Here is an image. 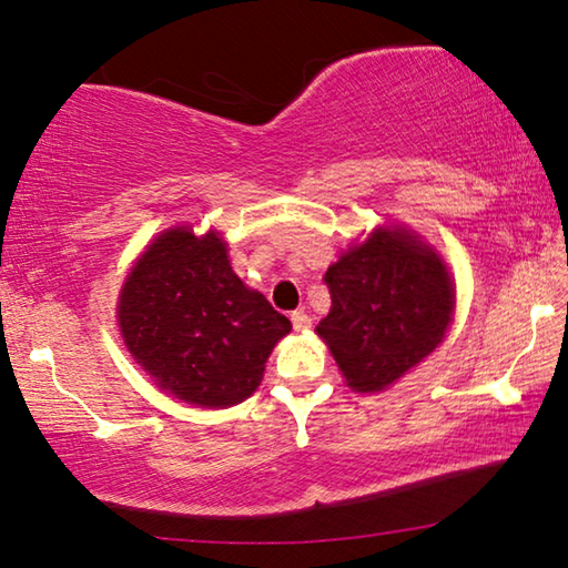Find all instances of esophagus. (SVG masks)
Returning <instances> with one entry per match:
<instances>
[{"label":"esophagus","instance_id":"obj_1","mask_svg":"<svg viewBox=\"0 0 568 568\" xmlns=\"http://www.w3.org/2000/svg\"><path fill=\"white\" fill-rule=\"evenodd\" d=\"M291 321H293V328H295V331L311 328V315H307L305 311H293V313H291Z\"/></svg>","mask_w":568,"mask_h":568}]
</instances>
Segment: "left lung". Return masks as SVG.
Listing matches in <instances>:
<instances>
[{
	"instance_id": "8db88e82",
	"label": "left lung",
	"mask_w": 568,
	"mask_h": 568,
	"mask_svg": "<svg viewBox=\"0 0 568 568\" xmlns=\"http://www.w3.org/2000/svg\"><path fill=\"white\" fill-rule=\"evenodd\" d=\"M323 281L333 305L315 331L358 393L388 388L434 353L454 315L444 261L406 230H373Z\"/></svg>"
}]
</instances>
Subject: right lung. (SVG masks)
Listing matches in <instances>:
<instances>
[{"instance_id":"obj_1","label":"right lung","mask_w":568,"mask_h":568,"mask_svg":"<svg viewBox=\"0 0 568 568\" xmlns=\"http://www.w3.org/2000/svg\"><path fill=\"white\" fill-rule=\"evenodd\" d=\"M118 321L142 368L172 396L225 408L261 386L273 345L291 321L233 273L217 233L172 227L122 285Z\"/></svg>"}]
</instances>
